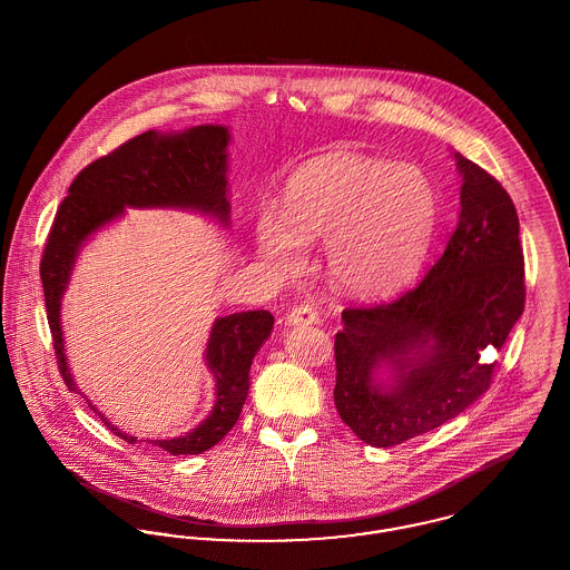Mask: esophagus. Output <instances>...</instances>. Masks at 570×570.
<instances>
[{"label": "esophagus", "instance_id": "1", "mask_svg": "<svg viewBox=\"0 0 570 570\" xmlns=\"http://www.w3.org/2000/svg\"><path fill=\"white\" fill-rule=\"evenodd\" d=\"M318 323H321V316L312 305H298L287 314V325L305 326L318 325Z\"/></svg>", "mask_w": 570, "mask_h": 570}]
</instances>
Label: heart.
I'll return each mask as SVG.
<instances>
[{"instance_id":"obj_1","label":"heart","mask_w":570,"mask_h":570,"mask_svg":"<svg viewBox=\"0 0 570 570\" xmlns=\"http://www.w3.org/2000/svg\"><path fill=\"white\" fill-rule=\"evenodd\" d=\"M436 226L430 179L410 164L344 156L301 168L285 208L263 204L256 217L261 258L294 272L307 242L325 239L331 278L360 296H386L421 269Z\"/></svg>"}]
</instances>
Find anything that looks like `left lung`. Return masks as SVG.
Instances as JSON below:
<instances>
[{
	"label": "left lung",
	"instance_id": "8db88e82",
	"mask_svg": "<svg viewBox=\"0 0 570 570\" xmlns=\"http://www.w3.org/2000/svg\"><path fill=\"white\" fill-rule=\"evenodd\" d=\"M461 215L443 256L404 296L342 312L335 333L340 419L368 445L425 434L491 384L509 331L524 312V254L515 206L502 184L456 154ZM389 365L394 380L374 375Z\"/></svg>",
	"mask_w": 570,
	"mask_h": 570
}]
</instances>
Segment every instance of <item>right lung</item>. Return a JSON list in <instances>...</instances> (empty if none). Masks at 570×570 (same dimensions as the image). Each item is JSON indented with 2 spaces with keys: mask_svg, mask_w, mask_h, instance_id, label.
I'll return each instance as SVG.
<instances>
[{
  "mask_svg": "<svg viewBox=\"0 0 570 570\" xmlns=\"http://www.w3.org/2000/svg\"><path fill=\"white\" fill-rule=\"evenodd\" d=\"M228 129L217 125L193 127L184 134L147 131L87 164L75 177L68 197L57 210L41 256V283L55 355L61 377L72 391H77V384L63 353L61 298L81 245L105 224L118 219L125 206L190 208L228 226ZM272 326L274 316L265 309L217 318L206 346V362L217 382L213 412L193 432L151 443L173 456L202 454L219 443L242 414L249 391L252 360L269 337ZM102 421L127 443L138 441L114 428L107 419Z\"/></svg>",
  "mask_w": 570,
  "mask_h": 570,
  "instance_id": "right-lung-1",
  "label": "right lung"
}]
</instances>
